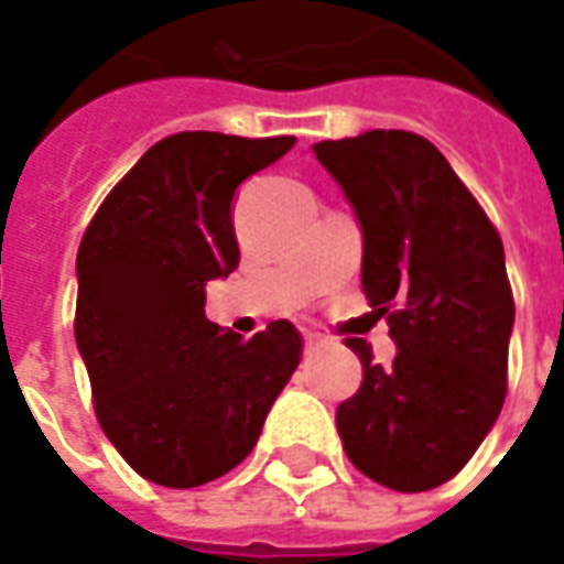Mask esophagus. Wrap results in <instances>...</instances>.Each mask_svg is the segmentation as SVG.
<instances>
[{
  "label": "esophagus",
  "instance_id": "obj_1",
  "mask_svg": "<svg viewBox=\"0 0 564 564\" xmlns=\"http://www.w3.org/2000/svg\"><path fill=\"white\" fill-rule=\"evenodd\" d=\"M323 345V338L321 336H314V333H308L305 336V354H311V350H317Z\"/></svg>",
  "mask_w": 564,
  "mask_h": 564
}]
</instances>
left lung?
I'll return each mask as SVG.
<instances>
[{
    "label": "left lung",
    "mask_w": 564,
    "mask_h": 564,
    "mask_svg": "<svg viewBox=\"0 0 564 564\" xmlns=\"http://www.w3.org/2000/svg\"><path fill=\"white\" fill-rule=\"evenodd\" d=\"M311 149L357 216L364 293L388 314L397 345L388 369L350 345L364 384L336 409L341 446L381 486H443L501 415L516 314L503 243L419 133L369 131Z\"/></svg>",
    "instance_id": "obj_1"
}]
</instances>
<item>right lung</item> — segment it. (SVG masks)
<instances>
[{"mask_svg":"<svg viewBox=\"0 0 564 564\" xmlns=\"http://www.w3.org/2000/svg\"><path fill=\"white\" fill-rule=\"evenodd\" d=\"M295 137H164L100 204L76 259V345L100 427L149 482L195 488L238 467L299 366L290 321L243 341L207 321V283L241 262L235 195Z\"/></svg>","mask_w":564,"mask_h":564,"instance_id":"add662e5","label":"right lung"}]
</instances>
